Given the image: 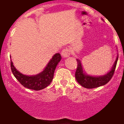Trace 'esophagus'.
<instances>
[{
    "mask_svg": "<svg viewBox=\"0 0 124 124\" xmlns=\"http://www.w3.org/2000/svg\"><path fill=\"white\" fill-rule=\"evenodd\" d=\"M70 54H71V52H70V49L67 48V47L64 49L62 51V52H61V54H62V56L64 58H67V57H68L70 55Z\"/></svg>",
    "mask_w": 124,
    "mask_h": 124,
    "instance_id": "1",
    "label": "esophagus"
}]
</instances>
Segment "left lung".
Listing matches in <instances>:
<instances>
[{"mask_svg":"<svg viewBox=\"0 0 124 124\" xmlns=\"http://www.w3.org/2000/svg\"><path fill=\"white\" fill-rule=\"evenodd\" d=\"M118 58V56L116 57L115 64L111 71L106 75H104V76H100V77H93V76H89L85 74L83 71L81 62L77 59V61L78 65L75 72V78L77 81L78 82L79 84L81 85L82 86L88 89L95 88V87H98L106 84L107 83L109 82V80L111 79L113 76L116 64H117Z\"/></svg>","mask_w":124,"mask_h":124,"instance_id":"obj_1","label":"left lung"}]
</instances>
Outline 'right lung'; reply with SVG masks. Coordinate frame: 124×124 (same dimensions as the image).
<instances>
[{
	"instance_id": "add662e5",
	"label": "right lung",
	"mask_w": 124,
	"mask_h": 124,
	"mask_svg": "<svg viewBox=\"0 0 124 124\" xmlns=\"http://www.w3.org/2000/svg\"><path fill=\"white\" fill-rule=\"evenodd\" d=\"M60 53H56L51 59L43 71L37 75H24L15 68L11 60V70L13 75L24 87L33 90L39 91L43 89L50 84L53 78L54 72L57 64L61 60Z\"/></svg>"
}]
</instances>
